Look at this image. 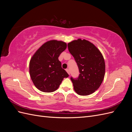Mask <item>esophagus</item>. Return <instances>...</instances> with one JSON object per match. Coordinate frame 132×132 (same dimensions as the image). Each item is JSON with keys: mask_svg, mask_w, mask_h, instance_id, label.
Here are the masks:
<instances>
[{"mask_svg": "<svg viewBox=\"0 0 132 132\" xmlns=\"http://www.w3.org/2000/svg\"><path fill=\"white\" fill-rule=\"evenodd\" d=\"M66 71H67V72L68 73V74L69 75L70 74V71H69V70L68 69H66Z\"/></svg>", "mask_w": 132, "mask_h": 132, "instance_id": "esophagus-1", "label": "esophagus"}]
</instances>
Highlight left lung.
<instances>
[{
    "label": "left lung",
    "mask_w": 132,
    "mask_h": 132,
    "mask_svg": "<svg viewBox=\"0 0 132 132\" xmlns=\"http://www.w3.org/2000/svg\"><path fill=\"white\" fill-rule=\"evenodd\" d=\"M68 47L80 71L77 79L70 78L75 91L81 96L94 93L100 86L105 74V63L102 53L93 43L84 39L71 41Z\"/></svg>",
    "instance_id": "left-lung-1"
}]
</instances>
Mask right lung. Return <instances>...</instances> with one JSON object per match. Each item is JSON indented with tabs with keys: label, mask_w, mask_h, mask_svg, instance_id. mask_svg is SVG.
Instances as JSON below:
<instances>
[{
	"label": "right lung",
	"mask_w": 132,
	"mask_h": 132,
	"mask_svg": "<svg viewBox=\"0 0 132 132\" xmlns=\"http://www.w3.org/2000/svg\"><path fill=\"white\" fill-rule=\"evenodd\" d=\"M67 46V43L61 41H48L43 44L31 58L30 75L39 90L53 92L58 89L64 78L69 77L58 59Z\"/></svg>",
	"instance_id": "obj_1"
}]
</instances>
